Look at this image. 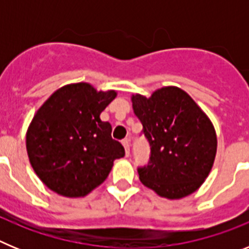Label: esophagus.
I'll use <instances>...</instances> for the list:
<instances>
[{
	"instance_id": "esophagus-1",
	"label": "esophagus",
	"mask_w": 249,
	"mask_h": 249,
	"mask_svg": "<svg viewBox=\"0 0 249 249\" xmlns=\"http://www.w3.org/2000/svg\"><path fill=\"white\" fill-rule=\"evenodd\" d=\"M122 144H123V147H124V152H126V157H128V156H129V142H128V141H123Z\"/></svg>"
}]
</instances>
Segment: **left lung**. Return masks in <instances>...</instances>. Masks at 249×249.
Masks as SVG:
<instances>
[{
    "label": "left lung",
    "mask_w": 249,
    "mask_h": 249,
    "mask_svg": "<svg viewBox=\"0 0 249 249\" xmlns=\"http://www.w3.org/2000/svg\"><path fill=\"white\" fill-rule=\"evenodd\" d=\"M131 101L151 146L149 163L138 169L142 184L167 199L192 195L214 163L217 135L212 121L176 86L156 89L149 97L133 93Z\"/></svg>",
    "instance_id": "8db88e82"
}]
</instances>
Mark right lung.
Returning a JSON list of instances; mask_svg holds the SVG:
<instances>
[{
    "label": "right lung",
    "instance_id": "1",
    "mask_svg": "<svg viewBox=\"0 0 249 249\" xmlns=\"http://www.w3.org/2000/svg\"><path fill=\"white\" fill-rule=\"evenodd\" d=\"M117 97L91 83L56 89L37 109L26 133V148L37 177L67 198H80L106 181L124 148L112 140V127L100 114Z\"/></svg>",
    "mask_w": 249,
    "mask_h": 249
}]
</instances>
